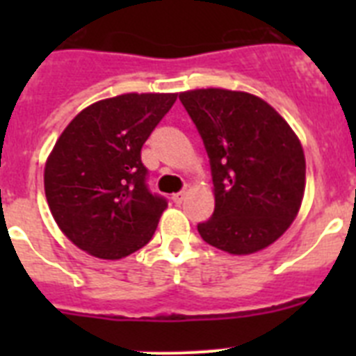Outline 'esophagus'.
I'll return each instance as SVG.
<instances>
[{
    "label": "esophagus",
    "instance_id": "1",
    "mask_svg": "<svg viewBox=\"0 0 356 356\" xmlns=\"http://www.w3.org/2000/svg\"><path fill=\"white\" fill-rule=\"evenodd\" d=\"M187 193H188V187H185L184 191H180V193H176V194H172V201H175L176 205H180L181 201L185 200V196H187Z\"/></svg>",
    "mask_w": 356,
    "mask_h": 356
}]
</instances>
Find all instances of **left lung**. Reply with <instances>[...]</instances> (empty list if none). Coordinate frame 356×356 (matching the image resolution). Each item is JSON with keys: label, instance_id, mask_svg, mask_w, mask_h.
<instances>
[{"label": "left lung", "instance_id": "left-lung-1", "mask_svg": "<svg viewBox=\"0 0 356 356\" xmlns=\"http://www.w3.org/2000/svg\"><path fill=\"white\" fill-rule=\"evenodd\" d=\"M210 159L216 209L197 232L229 254L266 250L289 229L305 194L303 146L262 97L242 90L180 92Z\"/></svg>", "mask_w": 356, "mask_h": 356}]
</instances>
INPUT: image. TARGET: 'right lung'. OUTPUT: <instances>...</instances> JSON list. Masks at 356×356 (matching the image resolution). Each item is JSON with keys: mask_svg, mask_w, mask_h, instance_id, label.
Segmentation results:
<instances>
[{"mask_svg": "<svg viewBox=\"0 0 356 356\" xmlns=\"http://www.w3.org/2000/svg\"><path fill=\"white\" fill-rule=\"evenodd\" d=\"M176 102L172 92H128L83 108L44 165V193L62 234L96 259L146 246L168 201L146 187L140 149Z\"/></svg>", "mask_w": 356, "mask_h": 356, "instance_id": "add662e5", "label": "right lung"}]
</instances>
